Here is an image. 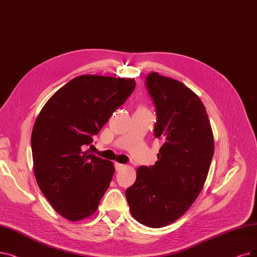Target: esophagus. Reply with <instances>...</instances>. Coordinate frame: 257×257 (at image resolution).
I'll return each instance as SVG.
<instances>
[{"label": "esophagus", "mask_w": 257, "mask_h": 257, "mask_svg": "<svg viewBox=\"0 0 257 257\" xmlns=\"http://www.w3.org/2000/svg\"><path fill=\"white\" fill-rule=\"evenodd\" d=\"M124 167H125L124 164H121V163H118V162L115 163V169H116V171H120V170H122Z\"/></svg>", "instance_id": "obj_1"}]
</instances>
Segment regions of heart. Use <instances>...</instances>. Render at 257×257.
Returning <instances> with one entry per match:
<instances>
[{"instance_id":"1","label":"heart","mask_w":257,"mask_h":257,"mask_svg":"<svg viewBox=\"0 0 257 257\" xmlns=\"http://www.w3.org/2000/svg\"><path fill=\"white\" fill-rule=\"evenodd\" d=\"M138 111H148V110L146 108H143V107H139Z\"/></svg>"}]
</instances>
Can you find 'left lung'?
Instances as JSON below:
<instances>
[{
  "label": "left lung",
  "instance_id": "left-lung-1",
  "mask_svg": "<svg viewBox=\"0 0 257 257\" xmlns=\"http://www.w3.org/2000/svg\"><path fill=\"white\" fill-rule=\"evenodd\" d=\"M146 85L157 114L154 134L163 143L154 166L137 169L125 196L137 221L162 228L180 218L198 197L214 139L206 107L189 87L158 73L148 75Z\"/></svg>",
  "mask_w": 257,
  "mask_h": 257
}]
</instances>
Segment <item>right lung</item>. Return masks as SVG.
Masks as SVG:
<instances>
[{"instance_id": "obj_1", "label": "right lung", "mask_w": 257, "mask_h": 257, "mask_svg": "<svg viewBox=\"0 0 257 257\" xmlns=\"http://www.w3.org/2000/svg\"><path fill=\"white\" fill-rule=\"evenodd\" d=\"M135 79L84 75L51 96L32 134L34 173L40 190L61 216L78 221L93 215L115 173L97 157L93 136L135 89Z\"/></svg>"}]
</instances>
